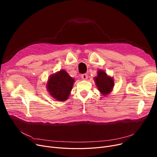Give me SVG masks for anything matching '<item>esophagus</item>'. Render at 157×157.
I'll return each instance as SVG.
<instances>
[{
    "label": "esophagus",
    "mask_w": 157,
    "mask_h": 157,
    "mask_svg": "<svg viewBox=\"0 0 157 157\" xmlns=\"http://www.w3.org/2000/svg\"><path fill=\"white\" fill-rule=\"evenodd\" d=\"M81 78L83 79H87V78H88V75H87V74H81Z\"/></svg>",
    "instance_id": "1"
}]
</instances>
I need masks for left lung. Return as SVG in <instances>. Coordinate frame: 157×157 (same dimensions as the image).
<instances>
[{"mask_svg":"<svg viewBox=\"0 0 157 157\" xmlns=\"http://www.w3.org/2000/svg\"><path fill=\"white\" fill-rule=\"evenodd\" d=\"M97 74V76L95 78V81L98 90L104 95L108 94L113 88L114 81L113 78L108 76L103 71H98Z\"/></svg>","mask_w":157,"mask_h":157,"instance_id":"1","label":"left lung"}]
</instances>
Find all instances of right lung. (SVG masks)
Returning a JSON list of instances; mask_svg holds the SVG:
<instances>
[{
    "label": "right lung",
    "instance_id": "obj_1",
    "mask_svg": "<svg viewBox=\"0 0 157 157\" xmlns=\"http://www.w3.org/2000/svg\"><path fill=\"white\" fill-rule=\"evenodd\" d=\"M74 82V79L69 76L67 72L62 70L51 76L47 88L52 97L57 101H64L67 99Z\"/></svg>",
    "mask_w": 157,
    "mask_h": 157
}]
</instances>
